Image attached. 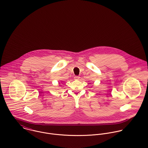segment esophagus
I'll return each mask as SVG.
<instances>
[{
  "label": "esophagus",
  "mask_w": 148,
  "mask_h": 148,
  "mask_svg": "<svg viewBox=\"0 0 148 148\" xmlns=\"http://www.w3.org/2000/svg\"><path fill=\"white\" fill-rule=\"evenodd\" d=\"M74 79H75V80H79L80 77H79V76H75L74 77Z\"/></svg>",
  "instance_id": "34e87169"
}]
</instances>
